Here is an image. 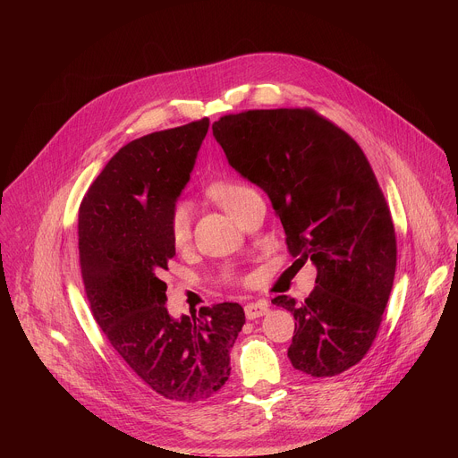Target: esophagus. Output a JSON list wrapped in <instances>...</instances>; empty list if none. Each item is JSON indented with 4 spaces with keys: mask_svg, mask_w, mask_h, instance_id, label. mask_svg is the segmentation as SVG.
Instances as JSON below:
<instances>
[{
    "mask_svg": "<svg viewBox=\"0 0 458 458\" xmlns=\"http://www.w3.org/2000/svg\"><path fill=\"white\" fill-rule=\"evenodd\" d=\"M270 311V304L267 301H255V302H248L244 306V313L246 318H257V317H263Z\"/></svg>",
    "mask_w": 458,
    "mask_h": 458,
    "instance_id": "obj_1",
    "label": "esophagus"
}]
</instances>
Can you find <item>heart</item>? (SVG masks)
<instances>
[{"mask_svg":"<svg viewBox=\"0 0 458 458\" xmlns=\"http://www.w3.org/2000/svg\"><path fill=\"white\" fill-rule=\"evenodd\" d=\"M253 191L250 186L233 181H219L208 188L210 198L219 203L230 216L239 201ZM170 235L175 244H184L190 237V208L184 203L175 205L170 214Z\"/></svg>","mask_w":458,"mask_h":458,"instance_id":"heart-1","label":"heart"}]
</instances>
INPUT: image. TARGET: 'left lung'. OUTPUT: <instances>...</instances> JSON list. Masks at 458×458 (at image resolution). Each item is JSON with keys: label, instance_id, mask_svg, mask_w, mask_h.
<instances>
[{"label": "left lung", "instance_id": "1", "mask_svg": "<svg viewBox=\"0 0 458 458\" xmlns=\"http://www.w3.org/2000/svg\"><path fill=\"white\" fill-rule=\"evenodd\" d=\"M212 132L230 166L268 193L295 263L317 268L304 302L272 299L297 320L292 366L346 371L377 337L397 267L394 221L364 152L310 108L228 114Z\"/></svg>", "mask_w": 458, "mask_h": 458}]
</instances>
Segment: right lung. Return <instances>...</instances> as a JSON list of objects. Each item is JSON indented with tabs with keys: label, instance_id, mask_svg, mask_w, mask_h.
<instances>
[{
	"label": "right lung",
	"instance_id": "obj_1",
	"mask_svg": "<svg viewBox=\"0 0 458 458\" xmlns=\"http://www.w3.org/2000/svg\"><path fill=\"white\" fill-rule=\"evenodd\" d=\"M208 117L124 145L80 208V263L99 328L132 371L168 401L214 397L244 324L237 302L174 318L161 281L175 255L170 214L190 181Z\"/></svg>",
	"mask_w": 458,
	"mask_h": 458
}]
</instances>
